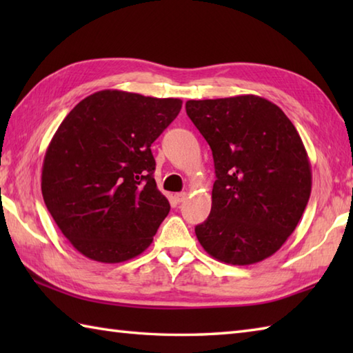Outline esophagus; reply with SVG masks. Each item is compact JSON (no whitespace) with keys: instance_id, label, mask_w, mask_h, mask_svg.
<instances>
[{"instance_id":"34e87169","label":"esophagus","mask_w":353,"mask_h":353,"mask_svg":"<svg viewBox=\"0 0 353 353\" xmlns=\"http://www.w3.org/2000/svg\"><path fill=\"white\" fill-rule=\"evenodd\" d=\"M186 197H188V196H186V192H177L174 196V200L177 201V203H182V201L186 200Z\"/></svg>"}]
</instances>
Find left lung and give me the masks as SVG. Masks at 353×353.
I'll return each instance as SVG.
<instances>
[{
    "label": "left lung",
    "mask_w": 353,
    "mask_h": 353,
    "mask_svg": "<svg viewBox=\"0 0 353 353\" xmlns=\"http://www.w3.org/2000/svg\"><path fill=\"white\" fill-rule=\"evenodd\" d=\"M186 114L212 150L216 181L201 247L224 264L272 256L308 205L312 176L303 142L281 108L258 95L186 101Z\"/></svg>",
    "instance_id": "left-lung-1"
}]
</instances>
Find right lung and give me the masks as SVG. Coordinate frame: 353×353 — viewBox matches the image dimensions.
<instances>
[{"label": "right lung", "instance_id": "1", "mask_svg": "<svg viewBox=\"0 0 353 353\" xmlns=\"http://www.w3.org/2000/svg\"><path fill=\"white\" fill-rule=\"evenodd\" d=\"M181 109L179 99L106 89L59 125L43 157L42 196L83 256L115 264L152 244L170 203L156 186L150 147Z\"/></svg>", "mask_w": 353, "mask_h": 353}]
</instances>
